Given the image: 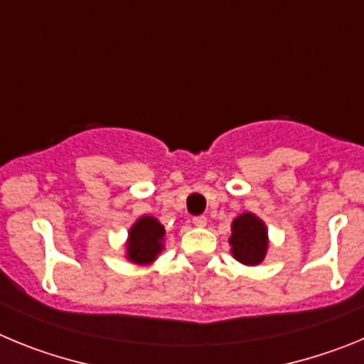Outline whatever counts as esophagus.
<instances>
[{
	"instance_id": "esophagus-1",
	"label": "esophagus",
	"mask_w": 364,
	"mask_h": 364,
	"mask_svg": "<svg viewBox=\"0 0 364 364\" xmlns=\"http://www.w3.org/2000/svg\"><path fill=\"white\" fill-rule=\"evenodd\" d=\"M193 224H195L197 228H204L205 224H208V218H205L204 215H198V217L193 218Z\"/></svg>"
}]
</instances>
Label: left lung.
<instances>
[{"mask_svg": "<svg viewBox=\"0 0 364 364\" xmlns=\"http://www.w3.org/2000/svg\"><path fill=\"white\" fill-rule=\"evenodd\" d=\"M231 253L246 266L260 264L268 250V231L264 222L253 213H242L231 224Z\"/></svg>", "mask_w": 364, "mask_h": 364, "instance_id": "left-lung-1", "label": "left lung"}]
</instances>
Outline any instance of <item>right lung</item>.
Returning <instances> with one entry per match:
<instances>
[{
    "instance_id": "1",
    "label": "right lung",
    "mask_w": 364,
    "mask_h": 364,
    "mask_svg": "<svg viewBox=\"0 0 364 364\" xmlns=\"http://www.w3.org/2000/svg\"><path fill=\"white\" fill-rule=\"evenodd\" d=\"M166 230L156 218L142 217L131 228L127 240V259L136 264H149L164 247Z\"/></svg>"
}]
</instances>
